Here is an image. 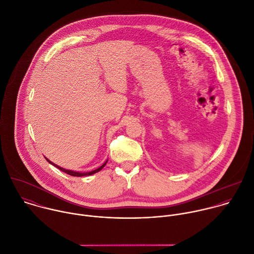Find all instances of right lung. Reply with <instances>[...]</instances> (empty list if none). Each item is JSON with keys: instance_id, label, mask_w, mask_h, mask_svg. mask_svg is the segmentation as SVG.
Here are the masks:
<instances>
[{"instance_id": "obj_1", "label": "right lung", "mask_w": 254, "mask_h": 254, "mask_svg": "<svg viewBox=\"0 0 254 254\" xmlns=\"http://www.w3.org/2000/svg\"><path fill=\"white\" fill-rule=\"evenodd\" d=\"M45 159L47 160V162L48 163H50L51 165H53L54 167H56V168H58L59 170H61L62 172H64V173H66V174H68V175H70V176H74V177H83V176H90V175H93V174H95V173H97V172H99L100 170H102L103 169V167L106 165V163H107V160L99 167V168H97V169H95V170H93V171H90V172H76V171H72V170H67V169H64V168H62V167H60V166H58V165H56V164H54L53 162H51L50 160H48L46 157H45Z\"/></svg>"}]
</instances>
